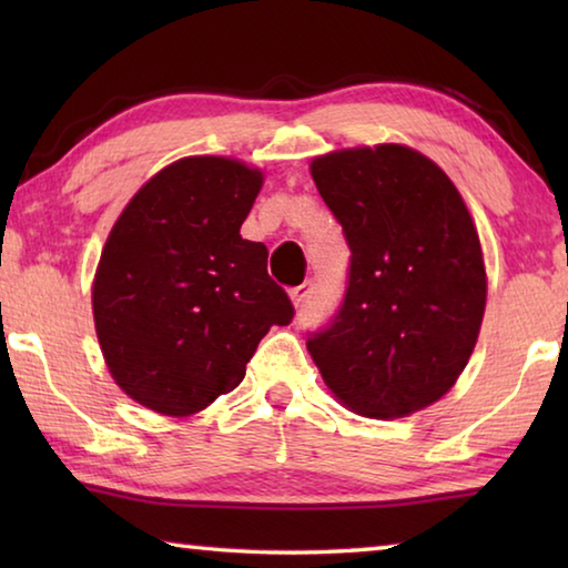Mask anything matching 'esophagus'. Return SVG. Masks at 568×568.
I'll return each mask as SVG.
<instances>
[{
  "instance_id": "34e87169",
  "label": "esophagus",
  "mask_w": 568,
  "mask_h": 568,
  "mask_svg": "<svg viewBox=\"0 0 568 568\" xmlns=\"http://www.w3.org/2000/svg\"><path fill=\"white\" fill-rule=\"evenodd\" d=\"M311 293H313V283H303V285H297V287H293L291 291V301H293V305L295 307H301L307 297H311Z\"/></svg>"
}]
</instances>
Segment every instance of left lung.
I'll return each instance as SVG.
<instances>
[{
  "label": "left lung",
  "mask_w": 568,
  "mask_h": 568,
  "mask_svg": "<svg viewBox=\"0 0 568 568\" xmlns=\"http://www.w3.org/2000/svg\"><path fill=\"white\" fill-rule=\"evenodd\" d=\"M351 247L345 301L307 341L345 408L393 420L456 386L486 311V265L474 217L434 160L398 142L311 160Z\"/></svg>",
  "instance_id": "left-lung-1"
}]
</instances>
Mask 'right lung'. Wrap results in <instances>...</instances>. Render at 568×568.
<instances>
[{
	"label": "right lung",
	"mask_w": 568,
	"mask_h": 568,
	"mask_svg": "<svg viewBox=\"0 0 568 568\" xmlns=\"http://www.w3.org/2000/svg\"><path fill=\"white\" fill-rule=\"evenodd\" d=\"M261 168L190 155L155 172L114 220L92 281L94 331L112 381L162 416L205 410L293 305L240 225Z\"/></svg>",
	"instance_id": "add662e5"
}]
</instances>
